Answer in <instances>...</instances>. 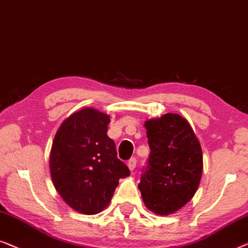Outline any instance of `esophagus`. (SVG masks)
<instances>
[{
	"label": "esophagus",
	"instance_id": "obj_1",
	"mask_svg": "<svg viewBox=\"0 0 248 248\" xmlns=\"http://www.w3.org/2000/svg\"><path fill=\"white\" fill-rule=\"evenodd\" d=\"M128 167H129V170H135V167H136V165H137V159H136L135 157H132V158H130L128 160Z\"/></svg>",
	"mask_w": 248,
	"mask_h": 248
}]
</instances>
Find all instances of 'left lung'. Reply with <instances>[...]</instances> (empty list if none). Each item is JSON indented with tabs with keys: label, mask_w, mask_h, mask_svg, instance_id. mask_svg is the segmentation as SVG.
Segmentation results:
<instances>
[{
	"label": "left lung",
	"mask_w": 248,
	"mask_h": 248,
	"mask_svg": "<svg viewBox=\"0 0 248 248\" xmlns=\"http://www.w3.org/2000/svg\"><path fill=\"white\" fill-rule=\"evenodd\" d=\"M151 154L138 184L146 207L167 216L186 205L200 184L203 158L193 129L180 114L145 123Z\"/></svg>",
	"instance_id": "8db88e82"
}]
</instances>
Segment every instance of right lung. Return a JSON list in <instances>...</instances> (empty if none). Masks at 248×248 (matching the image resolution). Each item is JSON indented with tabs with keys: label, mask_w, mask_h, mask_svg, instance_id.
I'll list each match as a JSON object with an SVG mask.
<instances>
[{
	"label": "right lung",
	"mask_w": 248,
	"mask_h": 248,
	"mask_svg": "<svg viewBox=\"0 0 248 248\" xmlns=\"http://www.w3.org/2000/svg\"><path fill=\"white\" fill-rule=\"evenodd\" d=\"M110 117L93 108L73 113L56 132L49 167L53 183L74 210L95 215L110 203L119 179L130 175L108 137Z\"/></svg>",
	"instance_id": "right-lung-1"
}]
</instances>
